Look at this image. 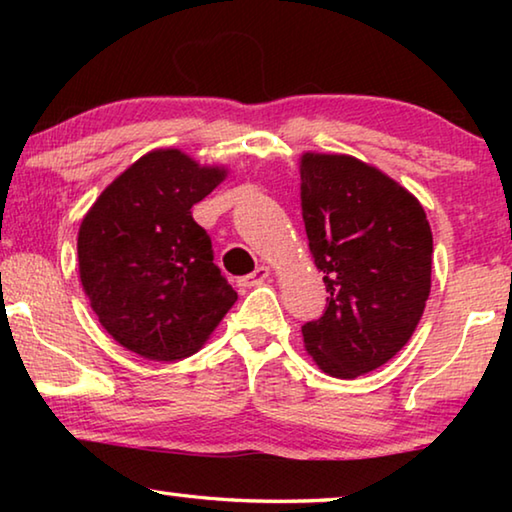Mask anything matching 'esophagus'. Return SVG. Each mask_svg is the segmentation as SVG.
<instances>
[{
    "label": "esophagus",
    "instance_id": "34e87169",
    "mask_svg": "<svg viewBox=\"0 0 512 512\" xmlns=\"http://www.w3.org/2000/svg\"><path fill=\"white\" fill-rule=\"evenodd\" d=\"M268 275H271V271H268L266 266H257L250 275L239 277L237 284H239V287H257V284H262Z\"/></svg>",
    "mask_w": 512,
    "mask_h": 512
}]
</instances>
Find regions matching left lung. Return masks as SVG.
Here are the masks:
<instances>
[{"label":"left lung","instance_id":"left-lung-1","mask_svg":"<svg viewBox=\"0 0 512 512\" xmlns=\"http://www.w3.org/2000/svg\"><path fill=\"white\" fill-rule=\"evenodd\" d=\"M302 221L323 271V316L302 325L318 368L354 379L411 339L431 289V228L418 198L352 155L305 153Z\"/></svg>","mask_w":512,"mask_h":512}]
</instances>
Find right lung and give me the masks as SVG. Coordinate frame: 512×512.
Segmentation results:
<instances>
[{
	"label": "right lung",
	"instance_id": "obj_1",
	"mask_svg": "<svg viewBox=\"0 0 512 512\" xmlns=\"http://www.w3.org/2000/svg\"><path fill=\"white\" fill-rule=\"evenodd\" d=\"M225 171L178 149L142 155L110 183L79 230L85 296L106 332L151 361L192 357L235 305L192 207Z\"/></svg>",
	"mask_w": 512,
	"mask_h": 512
}]
</instances>
